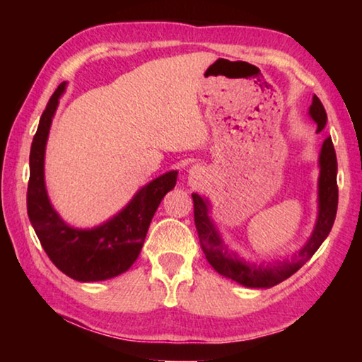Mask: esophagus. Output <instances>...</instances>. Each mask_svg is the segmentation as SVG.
Here are the masks:
<instances>
[{
	"label": "esophagus",
	"mask_w": 362,
	"mask_h": 362,
	"mask_svg": "<svg viewBox=\"0 0 362 362\" xmlns=\"http://www.w3.org/2000/svg\"><path fill=\"white\" fill-rule=\"evenodd\" d=\"M201 177V169L199 168H196V166H193L192 169H189V180L192 182H196Z\"/></svg>",
	"instance_id": "34e87169"
}]
</instances>
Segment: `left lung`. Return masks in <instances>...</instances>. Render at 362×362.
Returning <instances> with one entry per match:
<instances>
[{
    "label": "left lung",
    "instance_id": "8db88e82",
    "mask_svg": "<svg viewBox=\"0 0 362 362\" xmlns=\"http://www.w3.org/2000/svg\"><path fill=\"white\" fill-rule=\"evenodd\" d=\"M310 116L317 124L316 132H321L326 127L327 115L316 95H313V103L310 107ZM320 169V182H317V188H320L317 189V198H320L317 207L320 211H317L316 225L310 240L291 260L278 262L267 267L244 262L233 250H228L209 217L207 199L193 193L196 231L199 236L201 249L212 268L222 276L236 281L244 287H273L298 272L329 236L335 220L337 204H339V187H337V156L330 137L324 140L321 146Z\"/></svg>",
    "mask_w": 362,
    "mask_h": 362
}]
</instances>
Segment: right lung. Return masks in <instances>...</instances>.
<instances>
[{
  "instance_id": "right-lung-1",
  "label": "right lung",
  "mask_w": 362,
  "mask_h": 362,
  "mask_svg": "<svg viewBox=\"0 0 362 362\" xmlns=\"http://www.w3.org/2000/svg\"><path fill=\"white\" fill-rule=\"evenodd\" d=\"M62 83L49 99L30 150V180L27 211L36 236L51 262L71 279L90 283L127 272L142 250L146 231L164 194L177 183V170H170L139 189L124 209L108 222L90 230L66 225L47 198L45 185V150L60 95Z\"/></svg>"
}]
</instances>
